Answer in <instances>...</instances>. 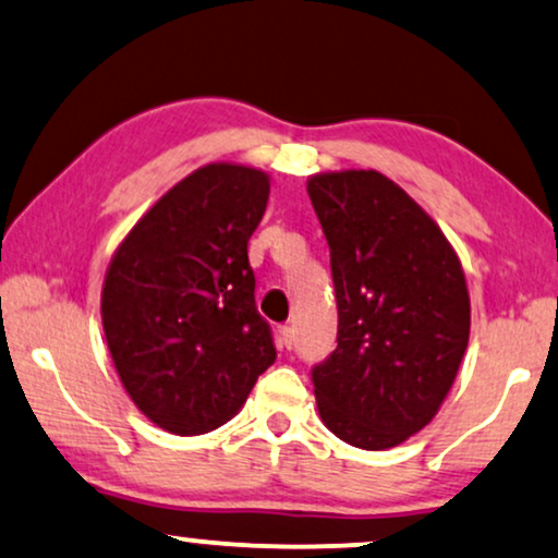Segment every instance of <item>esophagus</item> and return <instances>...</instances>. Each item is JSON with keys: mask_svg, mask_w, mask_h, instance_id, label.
Returning a JSON list of instances; mask_svg holds the SVG:
<instances>
[{"mask_svg": "<svg viewBox=\"0 0 558 558\" xmlns=\"http://www.w3.org/2000/svg\"><path fill=\"white\" fill-rule=\"evenodd\" d=\"M278 339H280V347L291 349L293 347V329H291V326H280Z\"/></svg>", "mask_w": 558, "mask_h": 558, "instance_id": "34e87169", "label": "esophagus"}]
</instances>
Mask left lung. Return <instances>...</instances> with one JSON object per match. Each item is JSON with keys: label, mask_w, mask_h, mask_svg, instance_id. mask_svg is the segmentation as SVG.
Masks as SVG:
<instances>
[{"label": "left lung", "mask_w": 558, "mask_h": 558, "mask_svg": "<svg viewBox=\"0 0 558 558\" xmlns=\"http://www.w3.org/2000/svg\"><path fill=\"white\" fill-rule=\"evenodd\" d=\"M331 250L337 349L314 367L324 426L383 451L434 421L470 344V291L454 247L377 170L308 175Z\"/></svg>", "instance_id": "8db88e82"}]
</instances>
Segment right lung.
Instances as JSON below:
<instances>
[{"label":"right lung","mask_w":558,"mask_h":558,"mask_svg":"<svg viewBox=\"0 0 558 558\" xmlns=\"http://www.w3.org/2000/svg\"><path fill=\"white\" fill-rule=\"evenodd\" d=\"M267 196L265 170L209 162L162 193L111 255L101 288L111 362L168 434L234 418L275 362L247 259Z\"/></svg>","instance_id":"right-lung-1"}]
</instances>
